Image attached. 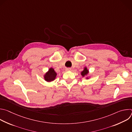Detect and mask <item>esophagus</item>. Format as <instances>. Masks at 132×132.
Wrapping results in <instances>:
<instances>
[{
  "label": "esophagus",
  "instance_id": "esophagus-1",
  "mask_svg": "<svg viewBox=\"0 0 132 132\" xmlns=\"http://www.w3.org/2000/svg\"><path fill=\"white\" fill-rule=\"evenodd\" d=\"M71 70V68H70V67H68V68H66V71H70Z\"/></svg>",
  "mask_w": 132,
  "mask_h": 132
}]
</instances>
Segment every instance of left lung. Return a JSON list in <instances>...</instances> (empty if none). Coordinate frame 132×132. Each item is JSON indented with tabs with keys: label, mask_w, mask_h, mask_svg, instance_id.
Here are the masks:
<instances>
[{
	"label": "left lung",
	"mask_w": 132,
	"mask_h": 132,
	"mask_svg": "<svg viewBox=\"0 0 132 132\" xmlns=\"http://www.w3.org/2000/svg\"><path fill=\"white\" fill-rule=\"evenodd\" d=\"M88 73V70H87V68H85V69L81 72V75H82V76H84L85 75L87 74Z\"/></svg>",
	"instance_id": "obj_1"
}]
</instances>
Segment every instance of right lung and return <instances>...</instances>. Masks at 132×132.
<instances>
[{
    "label": "right lung",
    "mask_w": 132,
    "mask_h": 132,
    "mask_svg": "<svg viewBox=\"0 0 132 132\" xmlns=\"http://www.w3.org/2000/svg\"><path fill=\"white\" fill-rule=\"evenodd\" d=\"M56 75H57V74H56V73L54 71V69H53L52 68H51L49 69L48 71L45 74V75L44 76L45 80L48 82L52 81L55 79Z\"/></svg>",
    "instance_id": "1"
}]
</instances>
